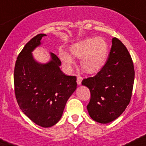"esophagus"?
<instances>
[{
    "instance_id": "obj_1",
    "label": "esophagus",
    "mask_w": 146,
    "mask_h": 146,
    "mask_svg": "<svg viewBox=\"0 0 146 146\" xmlns=\"http://www.w3.org/2000/svg\"><path fill=\"white\" fill-rule=\"evenodd\" d=\"M82 77L81 76H78L77 77V84L78 85H81V84H82Z\"/></svg>"
}]
</instances>
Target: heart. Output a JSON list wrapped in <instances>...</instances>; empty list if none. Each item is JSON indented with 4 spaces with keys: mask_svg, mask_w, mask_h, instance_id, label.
<instances>
[{
    "mask_svg": "<svg viewBox=\"0 0 146 146\" xmlns=\"http://www.w3.org/2000/svg\"><path fill=\"white\" fill-rule=\"evenodd\" d=\"M73 56L81 60V66L84 72L95 73L104 67L108 55L107 43L102 38H87L73 44L70 48ZM60 58L68 70L72 68L75 62L69 53L60 51Z\"/></svg>",
    "mask_w": 146,
    "mask_h": 146,
    "instance_id": "obj_1",
    "label": "heart"
}]
</instances>
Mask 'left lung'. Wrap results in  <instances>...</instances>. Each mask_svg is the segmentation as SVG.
I'll return each mask as SVG.
<instances>
[{
  "mask_svg": "<svg viewBox=\"0 0 146 146\" xmlns=\"http://www.w3.org/2000/svg\"><path fill=\"white\" fill-rule=\"evenodd\" d=\"M134 68L131 57L123 44L112 38L108 59L95 76L83 79L82 84L90 91L87 106L94 121L107 124L124 112L131 98Z\"/></svg>",
  "mask_w": 146,
  "mask_h": 146,
  "instance_id": "obj_1",
  "label": "left lung"
}]
</instances>
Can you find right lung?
Instances as JSON below:
<instances>
[{
	"label": "right lung",
	"instance_id": "right-lung-1",
	"mask_svg": "<svg viewBox=\"0 0 146 146\" xmlns=\"http://www.w3.org/2000/svg\"><path fill=\"white\" fill-rule=\"evenodd\" d=\"M45 34H38L24 46L15 62V93L21 111L35 124L50 128L59 121L67 100L76 90V77L66 76L59 58L50 52L47 63L38 62L33 51Z\"/></svg>",
	"mask_w": 146,
	"mask_h": 146
}]
</instances>
